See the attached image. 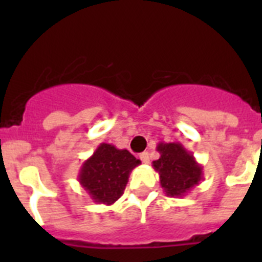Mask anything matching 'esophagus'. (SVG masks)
Here are the masks:
<instances>
[{
  "mask_svg": "<svg viewBox=\"0 0 262 262\" xmlns=\"http://www.w3.org/2000/svg\"><path fill=\"white\" fill-rule=\"evenodd\" d=\"M139 157H140V160H142L144 164L149 163V154H148V152H143V154H140V156Z\"/></svg>",
  "mask_w": 262,
  "mask_h": 262,
  "instance_id": "obj_1",
  "label": "esophagus"
}]
</instances>
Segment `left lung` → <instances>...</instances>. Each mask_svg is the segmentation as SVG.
I'll use <instances>...</instances> for the list:
<instances>
[{
	"instance_id": "obj_1",
	"label": "left lung",
	"mask_w": 262,
	"mask_h": 262,
	"mask_svg": "<svg viewBox=\"0 0 262 262\" xmlns=\"http://www.w3.org/2000/svg\"><path fill=\"white\" fill-rule=\"evenodd\" d=\"M159 160L152 163L165 195L181 198L203 180V166L181 143L160 142Z\"/></svg>"
}]
</instances>
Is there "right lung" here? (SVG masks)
<instances>
[{"instance_id": "obj_1", "label": "right lung", "mask_w": 262, "mask_h": 262, "mask_svg": "<svg viewBox=\"0 0 262 262\" xmlns=\"http://www.w3.org/2000/svg\"><path fill=\"white\" fill-rule=\"evenodd\" d=\"M140 164L127 149L101 143L81 165L78 182L93 202L110 206L123 195L129 173Z\"/></svg>"}]
</instances>
